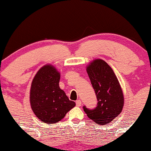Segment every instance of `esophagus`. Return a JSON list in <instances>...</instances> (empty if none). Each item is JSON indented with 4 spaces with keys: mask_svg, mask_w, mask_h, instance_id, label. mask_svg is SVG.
<instances>
[{
    "mask_svg": "<svg viewBox=\"0 0 151 151\" xmlns=\"http://www.w3.org/2000/svg\"><path fill=\"white\" fill-rule=\"evenodd\" d=\"M76 105H77V106H80L81 105V100H77V101H76Z\"/></svg>",
    "mask_w": 151,
    "mask_h": 151,
    "instance_id": "obj_1",
    "label": "esophagus"
}]
</instances>
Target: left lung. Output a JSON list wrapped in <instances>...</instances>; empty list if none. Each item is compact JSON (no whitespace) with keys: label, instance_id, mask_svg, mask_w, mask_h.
Returning <instances> with one entry per match:
<instances>
[{"label":"left lung","instance_id":"obj_1","mask_svg":"<svg viewBox=\"0 0 151 151\" xmlns=\"http://www.w3.org/2000/svg\"><path fill=\"white\" fill-rule=\"evenodd\" d=\"M86 72L97 98L93 109L83 107L87 116L99 125L111 122L122 111L124 97L116 76L111 67L101 59L93 60Z\"/></svg>","mask_w":151,"mask_h":151}]
</instances>
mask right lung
Instances as JSON below:
<instances>
[{
  "instance_id": "right-lung-1",
  "label": "right lung",
  "mask_w": 151,
  "mask_h": 151,
  "mask_svg": "<svg viewBox=\"0 0 151 151\" xmlns=\"http://www.w3.org/2000/svg\"><path fill=\"white\" fill-rule=\"evenodd\" d=\"M60 72L51 65L41 67L32 79L31 108L36 116L45 124L59 122L76 105L60 88Z\"/></svg>"
}]
</instances>
